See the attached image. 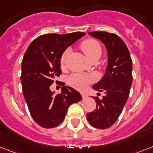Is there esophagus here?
I'll return each mask as SVG.
<instances>
[{"label": "esophagus", "instance_id": "esophagus-1", "mask_svg": "<svg viewBox=\"0 0 153 153\" xmlns=\"http://www.w3.org/2000/svg\"><path fill=\"white\" fill-rule=\"evenodd\" d=\"M81 95H82V97L83 99H85L86 97H87V95H86L85 93H81Z\"/></svg>", "mask_w": 153, "mask_h": 153}]
</instances>
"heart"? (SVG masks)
I'll use <instances>...</instances> for the list:
<instances>
[{
  "mask_svg": "<svg viewBox=\"0 0 153 153\" xmlns=\"http://www.w3.org/2000/svg\"><path fill=\"white\" fill-rule=\"evenodd\" d=\"M80 48L84 52L89 61L95 58H99L102 54V48L99 42L94 39H86L81 43ZM70 54V49L65 50L60 59L61 66L64 67L66 59ZM95 77L87 74H73L68 78V83L78 90L85 89L88 85L95 82Z\"/></svg>",
  "mask_w": 153,
  "mask_h": 153,
  "instance_id": "heart-1",
  "label": "heart"
}]
</instances>
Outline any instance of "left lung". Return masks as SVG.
<instances>
[{"mask_svg": "<svg viewBox=\"0 0 153 153\" xmlns=\"http://www.w3.org/2000/svg\"><path fill=\"white\" fill-rule=\"evenodd\" d=\"M88 34L105 45L108 58L105 74L92 86L93 89L104 91L105 95L102 99L94 97L96 109L87 113L86 117L93 127L105 129L116 122L128 100L132 82V62L128 48L118 35L106 31Z\"/></svg>", "mask_w": 153, "mask_h": 153, "instance_id": "8db88e82", "label": "left lung"}]
</instances>
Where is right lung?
<instances>
[{
    "label": "right lung",
    "mask_w": 153,
    "mask_h": 153,
    "mask_svg": "<svg viewBox=\"0 0 153 153\" xmlns=\"http://www.w3.org/2000/svg\"><path fill=\"white\" fill-rule=\"evenodd\" d=\"M84 35L85 33L79 31L44 34L34 39L25 51L21 65L22 91L30 115L43 128L58 126L69 106L82 100L80 93L73 88L63 85L62 93L55 95L50 86L62 75V53Z\"/></svg>",
    "instance_id": "1"
}]
</instances>
